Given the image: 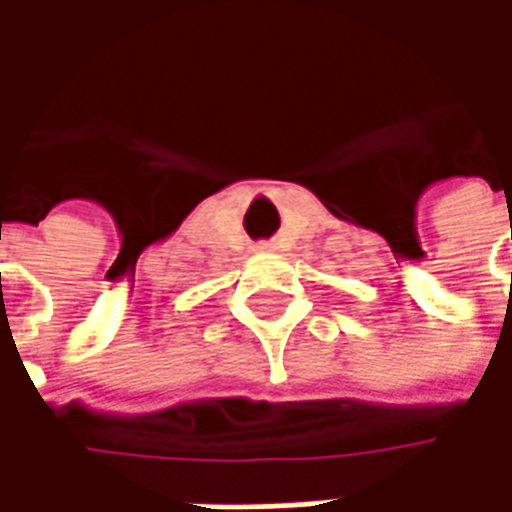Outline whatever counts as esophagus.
<instances>
[{
	"label": "esophagus",
	"mask_w": 512,
	"mask_h": 512,
	"mask_svg": "<svg viewBox=\"0 0 512 512\" xmlns=\"http://www.w3.org/2000/svg\"><path fill=\"white\" fill-rule=\"evenodd\" d=\"M274 249H277V246L268 244V241H266V244H257L255 246V252H274Z\"/></svg>",
	"instance_id": "1"
}]
</instances>
